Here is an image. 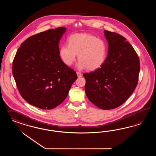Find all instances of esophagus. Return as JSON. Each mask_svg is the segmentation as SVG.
Masks as SVG:
<instances>
[{"instance_id":"34e87169","label":"esophagus","mask_w":156,"mask_h":156,"mask_svg":"<svg viewBox=\"0 0 156 156\" xmlns=\"http://www.w3.org/2000/svg\"><path fill=\"white\" fill-rule=\"evenodd\" d=\"M76 75H77L78 78L82 76V74L80 73H79V72H76Z\"/></svg>"}]
</instances>
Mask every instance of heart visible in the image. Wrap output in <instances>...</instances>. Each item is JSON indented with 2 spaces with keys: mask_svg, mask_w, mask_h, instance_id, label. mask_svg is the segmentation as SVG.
Segmentation results:
<instances>
[{
  "mask_svg": "<svg viewBox=\"0 0 156 156\" xmlns=\"http://www.w3.org/2000/svg\"><path fill=\"white\" fill-rule=\"evenodd\" d=\"M67 44H63L59 49V57L62 62L70 66L78 54L79 69L86 68L95 71L104 65L108 55L106 43L102 39L88 33H76L70 35Z\"/></svg>",
  "mask_w": 156,
  "mask_h": 156,
  "instance_id": "1",
  "label": "heart"
}]
</instances>
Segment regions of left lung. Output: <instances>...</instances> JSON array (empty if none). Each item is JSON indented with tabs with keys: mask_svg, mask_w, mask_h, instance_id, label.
I'll return each mask as SVG.
<instances>
[{
	"mask_svg": "<svg viewBox=\"0 0 156 156\" xmlns=\"http://www.w3.org/2000/svg\"><path fill=\"white\" fill-rule=\"evenodd\" d=\"M108 42V55L104 65L83 74L88 99L100 109H115L123 104L135 90L140 70L139 57L126 38L104 31Z\"/></svg>",
	"mask_w": 156,
	"mask_h": 156,
	"instance_id": "obj_1",
	"label": "left lung"
}]
</instances>
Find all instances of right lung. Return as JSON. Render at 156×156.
<instances>
[{"mask_svg": "<svg viewBox=\"0 0 156 156\" xmlns=\"http://www.w3.org/2000/svg\"><path fill=\"white\" fill-rule=\"evenodd\" d=\"M66 28L48 30L27 38L12 63V74L20 94L28 104L52 109L66 99L76 72L59 57V41Z\"/></svg>", "mask_w": 156, "mask_h": 156, "instance_id": "right-lung-1", "label": "right lung"}]
</instances>
